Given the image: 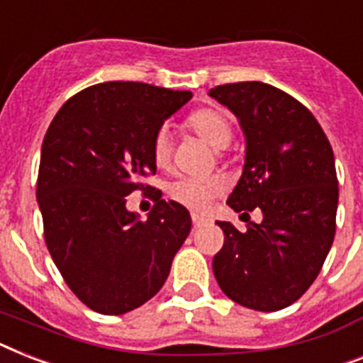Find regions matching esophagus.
Instances as JSON below:
<instances>
[{"label": "esophagus", "mask_w": 363, "mask_h": 363, "mask_svg": "<svg viewBox=\"0 0 363 363\" xmlns=\"http://www.w3.org/2000/svg\"><path fill=\"white\" fill-rule=\"evenodd\" d=\"M191 222H194V228H203V225H207L211 220L205 216H199V214H194V216H191Z\"/></svg>", "instance_id": "1"}]
</instances>
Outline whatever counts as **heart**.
I'll use <instances>...</instances> for the list:
<instances>
[{"label":"heart","instance_id":"b5f03b06","mask_svg":"<svg viewBox=\"0 0 363 363\" xmlns=\"http://www.w3.org/2000/svg\"><path fill=\"white\" fill-rule=\"evenodd\" d=\"M186 128L199 135L203 141L214 149H225L231 143L233 125L228 113L218 108H197L186 119ZM152 162L158 167H167L172 162V140L166 128H160L152 138ZM222 191L220 179H179L172 182L167 194L173 201L181 203L190 211L205 212L211 207L212 199Z\"/></svg>","mask_w":363,"mask_h":363}]
</instances>
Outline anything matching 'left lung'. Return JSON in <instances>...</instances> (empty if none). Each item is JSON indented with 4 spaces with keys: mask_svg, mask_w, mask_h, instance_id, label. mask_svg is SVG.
I'll return each mask as SVG.
<instances>
[{
    "mask_svg": "<svg viewBox=\"0 0 363 363\" xmlns=\"http://www.w3.org/2000/svg\"><path fill=\"white\" fill-rule=\"evenodd\" d=\"M211 96L240 119L246 162L228 205L263 212V222L223 231L212 259L229 298L257 311H278L302 296L319 276L334 242L337 175L325 130L302 102L263 82L216 85Z\"/></svg>",
    "mask_w": 363,
    "mask_h": 363,
    "instance_id": "obj_1",
    "label": "left lung"
}]
</instances>
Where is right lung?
Returning <instances> with one entry per match:
<instances>
[{
    "label": "right lung",
    "instance_id": "obj_1",
    "mask_svg": "<svg viewBox=\"0 0 363 363\" xmlns=\"http://www.w3.org/2000/svg\"><path fill=\"white\" fill-rule=\"evenodd\" d=\"M191 99L143 82H106L70 96L44 135L37 179L44 242L65 284L96 313L123 315L166 281L191 228L190 212L147 184L152 138ZM140 189L147 220L125 211Z\"/></svg>",
    "mask_w": 363,
    "mask_h": 363
}]
</instances>
